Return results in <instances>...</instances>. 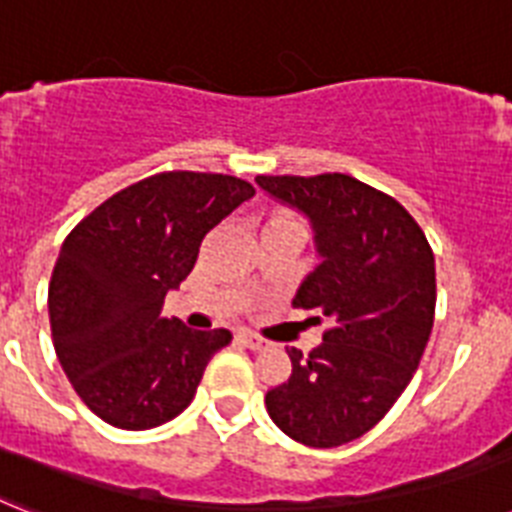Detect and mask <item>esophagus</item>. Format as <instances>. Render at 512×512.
Segmentation results:
<instances>
[{"instance_id": "1", "label": "esophagus", "mask_w": 512, "mask_h": 512, "mask_svg": "<svg viewBox=\"0 0 512 512\" xmlns=\"http://www.w3.org/2000/svg\"><path fill=\"white\" fill-rule=\"evenodd\" d=\"M239 339L247 344L249 350H268V347H270L268 339H263L260 334H252V331H239Z\"/></svg>"}]
</instances>
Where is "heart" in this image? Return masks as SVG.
I'll return each mask as SVG.
<instances>
[{"instance_id": "obj_1", "label": "heart", "mask_w": 512, "mask_h": 512, "mask_svg": "<svg viewBox=\"0 0 512 512\" xmlns=\"http://www.w3.org/2000/svg\"><path fill=\"white\" fill-rule=\"evenodd\" d=\"M294 220H297V215L284 210V207H276V210H270L268 226H273V223H294Z\"/></svg>"}]
</instances>
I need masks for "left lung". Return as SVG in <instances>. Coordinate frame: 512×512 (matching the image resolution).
Segmentation results:
<instances>
[{
	"label": "left lung",
	"instance_id": "1",
	"mask_svg": "<svg viewBox=\"0 0 512 512\" xmlns=\"http://www.w3.org/2000/svg\"><path fill=\"white\" fill-rule=\"evenodd\" d=\"M315 228L321 265L294 307L328 318L323 342L265 394L278 429L307 447H339L371 431L421 363L436 307L434 252L405 207L344 173L257 176Z\"/></svg>",
	"mask_w": 512,
	"mask_h": 512
}]
</instances>
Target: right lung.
I'll list each match as a JSON object with an SVG mask.
<instances>
[{
	"label": "right lung",
	"mask_w": 512,
	"mask_h": 512,
	"mask_svg": "<svg viewBox=\"0 0 512 512\" xmlns=\"http://www.w3.org/2000/svg\"><path fill=\"white\" fill-rule=\"evenodd\" d=\"M252 194L236 176L165 170L112 194L62 242L49 281L54 352L105 423L155 429L194 400L231 331L165 318V294L189 276L202 239Z\"/></svg>",
	"instance_id": "obj_1"
}]
</instances>
